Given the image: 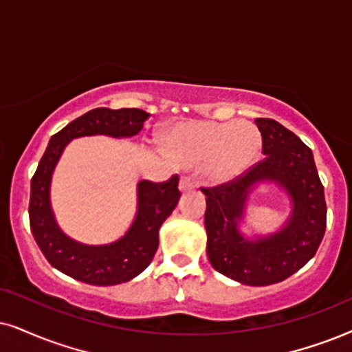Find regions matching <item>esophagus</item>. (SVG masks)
<instances>
[{"mask_svg":"<svg viewBox=\"0 0 352 352\" xmlns=\"http://www.w3.org/2000/svg\"><path fill=\"white\" fill-rule=\"evenodd\" d=\"M193 188H195L193 180H191L188 175H182L180 177V190L182 191H188V190H193Z\"/></svg>","mask_w":352,"mask_h":352,"instance_id":"esophagus-1","label":"esophagus"}]
</instances>
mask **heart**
I'll use <instances>...</instances> for the list:
<instances>
[{
  "mask_svg": "<svg viewBox=\"0 0 352 352\" xmlns=\"http://www.w3.org/2000/svg\"><path fill=\"white\" fill-rule=\"evenodd\" d=\"M167 149L182 162H203L209 180L229 182L258 159L261 133L250 122H188L173 128Z\"/></svg>",
  "mask_w": 352,
  "mask_h": 352,
  "instance_id": "1",
  "label": "heart"
}]
</instances>
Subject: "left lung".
<instances>
[{"label": "left lung", "instance_id": "1", "mask_svg": "<svg viewBox=\"0 0 352 352\" xmlns=\"http://www.w3.org/2000/svg\"><path fill=\"white\" fill-rule=\"evenodd\" d=\"M255 123L265 157L237 179L199 190L206 195V252L212 268L247 286H270L287 279L317 253L327 229V203L309 146L274 120ZM261 179L284 186L295 211L281 233L248 243L238 234L236 222L248 191Z\"/></svg>", "mask_w": 352, "mask_h": 352}]
</instances>
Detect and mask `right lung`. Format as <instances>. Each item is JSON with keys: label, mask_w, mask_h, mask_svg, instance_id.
Returning a JSON list of instances; mask_svg holds the SVG:
<instances>
[{"label": "right lung", "mask_w": 352, "mask_h": 352, "mask_svg": "<svg viewBox=\"0 0 352 352\" xmlns=\"http://www.w3.org/2000/svg\"><path fill=\"white\" fill-rule=\"evenodd\" d=\"M149 113L140 109H94L66 124L50 138L30 182L29 221L35 242L48 263L58 271L94 286L130 281L148 268L159 245V228L170 216L180 198L179 175L166 182L143 180L138 185V216L123 239L102 247L74 242L58 229L50 208L53 168L73 138L109 135L135 136Z\"/></svg>", "instance_id": "add662e5"}]
</instances>
